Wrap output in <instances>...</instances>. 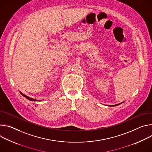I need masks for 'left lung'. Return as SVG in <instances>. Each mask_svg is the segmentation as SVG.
Returning <instances> with one entry per match:
<instances>
[{"mask_svg":"<svg viewBox=\"0 0 152 152\" xmlns=\"http://www.w3.org/2000/svg\"><path fill=\"white\" fill-rule=\"evenodd\" d=\"M123 102H122V103H119V104H115V105H110V106H118V105H120V104H121V103H123Z\"/></svg>","mask_w":152,"mask_h":152,"instance_id":"left-lung-1","label":"left lung"}]
</instances>
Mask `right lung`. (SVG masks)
<instances>
[{"label": "right lung", "mask_w": 152, "mask_h": 152, "mask_svg": "<svg viewBox=\"0 0 152 152\" xmlns=\"http://www.w3.org/2000/svg\"><path fill=\"white\" fill-rule=\"evenodd\" d=\"M20 93L23 96H25L26 98H27V99H28L29 100H30V101H32V102H39L40 100H37V99H33V98H29V96H26V95H24L23 93H22L21 92H20Z\"/></svg>", "instance_id": "right-lung-1"}]
</instances>
